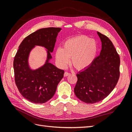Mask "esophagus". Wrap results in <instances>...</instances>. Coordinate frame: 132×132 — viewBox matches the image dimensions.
<instances>
[{
    "label": "esophagus",
    "mask_w": 132,
    "mask_h": 132,
    "mask_svg": "<svg viewBox=\"0 0 132 132\" xmlns=\"http://www.w3.org/2000/svg\"><path fill=\"white\" fill-rule=\"evenodd\" d=\"M70 74L69 73H68V72H65L64 73V77H67V76H68V75H69Z\"/></svg>",
    "instance_id": "34e87169"
}]
</instances>
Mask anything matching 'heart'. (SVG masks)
<instances>
[{"label":"heart","instance_id":"obj_1","mask_svg":"<svg viewBox=\"0 0 132 132\" xmlns=\"http://www.w3.org/2000/svg\"><path fill=\"white\" fill-rule=\"evenodd\" d=\"M97 45L94 39L85 36H80L68 39L63 43V48H58L55 57L58 65L65 68L69 63L78 70L89 67L93 62L97 52Z\"/></svg>","mask_w":132,"mask_h":132}]
</instances>
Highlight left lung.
<instances>
[{
    "label": "left lung",
    "instance_id": "obj_1",
    "mask_svg": "<svg viewBox=\"0 0 132 132\" xmlns=\"http://www.w3.org/2000/svg\"><path fill=\"white\" fill-rule=\"evenodd\" d=\"M102 43L100 55L89 67L77 74L74 93L86 103L98 102L106 97L116 85L119 78L120 58L112 42L97 32Z\"/></svg>",
    "mask_w": 132,
    "mask_h": 132
}]
</instances>
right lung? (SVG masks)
Returning a JSON list of instances; mask_svg holds the SVG:
<instances>
[{
	"label": "right lung",
	"instance_id": "right-lung-1",
	"mask_svg": "<svg viewBox=\"0 0 132 132\" xmlns=\"http://www.w3.org/2000/svg\"><path fill=\"white\" fill-rule=\"evenodd\" d=\"M59 27L39 29L22 41L14 60L15 81L22 96L30 102L43 103L53 97L58 83L63 78L64 71L50 62L58 33ZM38 45L46 48L47 58L45 64L32 70L28 63L30 51Z\"/></svg>",
	"mask_w": 132,
	"mask_h": 132
}]
</instances>
